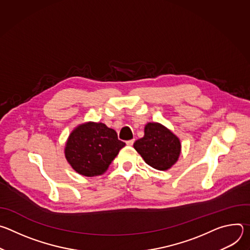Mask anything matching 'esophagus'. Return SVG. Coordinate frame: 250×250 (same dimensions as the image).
Returning a JSON list of instances; mask_svg holds the SVG:
<instances>
[{
	"label": "esophagus",
	"mask_w": 250,
	"mask_h": 250,
	"mask_svg": "<svg viewBox=\"0 0 250 250\" xmlns=\"http://www.w3.org/2000/svg\"><path fill=\"white\" fill-rule=\"evenodd\" d=\"M133 142H134V139H130V140H127V141H126V146H131L133 145Z\"/></svg>",
	"instance_id": "obj_1"
}]
</instances>
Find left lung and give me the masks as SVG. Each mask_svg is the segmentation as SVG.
<instances>
[{
	"instance_id": "obj_1",
	"label": "left lung",
	"mask_w": 250,
	"mask_h": 250,
	"mask_svg": "<svg viewBox=\"0 0 250 250\" xmlns=\"http://www.w3.org/2000/svg\"><path fill=\"white\" fill-rule=\"evenodd\" d=\"M133 147L146 164L160 171L170 169L181 154L179 137L159 123L146 124L144 137L137 139Z\"/></svg>"
}]
</instances>
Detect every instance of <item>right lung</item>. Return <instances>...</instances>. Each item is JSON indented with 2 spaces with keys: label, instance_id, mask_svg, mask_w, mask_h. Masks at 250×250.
Wrapping results in <instances>:
<instances>
[{
  "label": "right lung",
  "instance_id": "1",
  "mask_svg": "<svg viewBox=\"0 0 250 250\" xmlns=\"http://www.w3.org/2000/svg\"><path fill=\"white\" fill-rule=\"evenodd\" d=\"M125 146L113 128L103 123L87 122L71 131L64 154L67 162L78 174L94 177L108 170Z\"/></svg>",
  "mask_w": 250,
  "mask_h": 250
}]
</instances>
